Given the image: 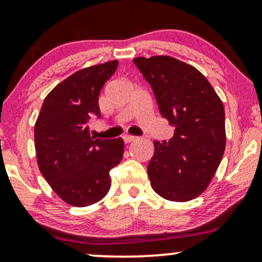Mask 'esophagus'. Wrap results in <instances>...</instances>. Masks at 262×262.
Segmentation results:
<instances>
[{"label":"esophagus","mask_w":262,"mask_h":262,"mask_svg":"<svg viewBox=\"0 0 262 262\" xmlns=\"http://www.w3.org/2000/svg\"><path fill=\"white\" fill-rule=\"evenodd\" d=\"M123 139H124V141L127 144H129V143H132V141H134L135 139H137V138L135 137H133V135H129V134H125L124 137H123Z\"/></svg>","instance_id":"1"}]
</instances>
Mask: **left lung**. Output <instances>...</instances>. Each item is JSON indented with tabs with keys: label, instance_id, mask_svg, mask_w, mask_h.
Returning a JSON list of instances; mask_svg holds the SVG:
<instances>
[{
	"label": "left lung",
	"instance_id": "1",
	"mask_svg": "<svg viewBox=\"0 0 262 262\" xmlns=\"http://www.w3.org/2000/svg\"><path fill=\"white\" fill-rule=\"evenodd\" d=\"M133 62L151 85L160 114L176 127L172 139L154 141L151 187L165 200L187 202L206 191L223 158V102L203 74L181 60L158 55Z\"/></svg>",
	"mask_w": 262,
	"mask_h": 262
}]
</instances>
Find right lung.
<instances>
[{"label": "right lung", "mask_w": 262, "mask_h": 262, "mask_svg": "<svg viewBox=\"0 0 262 262\" xmlns=\"http://www.w3.org/2000/svg\"><path fill=\"white\" fill-rule=\"evenodd\" d=\"M117 68L118 60H112L66 77L48 93L35 122L39 170L70 206L101 201L111 188V169L122 161V138L95 139L87 128L91 117H101L98 96Z\"/></svg>", "instance_id": "right-lung-1"}]
</instances>
